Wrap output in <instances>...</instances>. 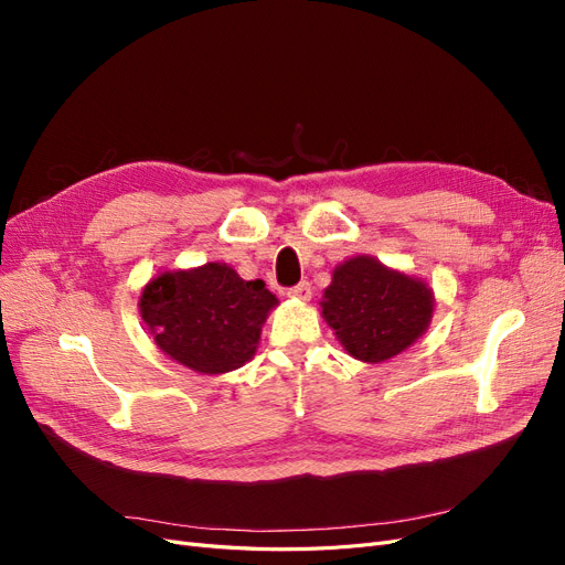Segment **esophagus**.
Returning a JSON list of instances; mask_svg holds the SVG:
<instances>
[{
	"instance_id": "34e87169",
	"label": "esophagus",
	"mask_w": 565,
	"mask_h": 565,
	"mask_svg": "<svg viewBox=\"0 0 565 565\" xmlns=\"http://www.w3.org/2000/svg\"><path fill=\"white\" fill-rule=\"evenodd\" d=\"M287 295L292 297V299H297V301H309L311 299V285L309 282H299V285H295L292 289H289Z\"/></svg>"
}]
</instances>
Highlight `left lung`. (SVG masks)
I'll use <instances>...</instances> for the list:
<instances>
[{"mask_svg": "<svg viewBox=\"0 0 565 565\" xmlns=\"http://www.w3.org/2000/svg\"><path fill=\"white\" fill-rule=\"evenodd\" d=\"M436 297L429 282L355 254L332 270L320 309L339 344L363 363H384L429 330Z\"/></svg>", "mask_w": 565, "mask_h": 565, "instance_id": "1", "label": "left lung"}]
</instances>
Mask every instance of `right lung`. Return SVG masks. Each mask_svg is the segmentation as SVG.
Returning a JSON list of instances; mask_svg holds the SVG:
<instances>
[{
	"mask_svg": "<svg viewBox=\"0 0 565 565\" xmlns=\"http://www.w3.org/2000/svg\"><path fill=\"white\" fill-rule=\"evenodd\" d=\"M276 306L264 280H243L224 262L162 270L146 282L139 299L156 347L200 374H224L252 361Z\"/></svg>",
	"mask_w": 565,
	"mask_h": 565,
	"instance_id": "right-lung-1",
	"label": "right lung"
}]
</instances>
